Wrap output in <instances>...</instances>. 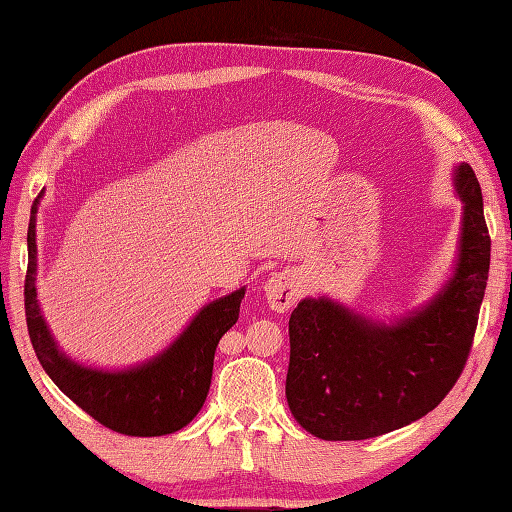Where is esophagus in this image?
I'll use <instances>...</instances> for the list:
<instances>
[{
    "mask_svg": "<svg viewBox=\"0 0 512 512\" xmlns=\"http://www.w3.org/2000/svg\"><path fill=\"white\" fill-rule=\"evenodd\" d=\"M299 297L297 277L292 273H275L266 284V299L268 306L275 312H284L292 308V303Z\"/></svg>",
    "mask_w": 512,
    "mask_h": 512,
    "instance_id": "obj_1",
    "label": "esophagus"
}]
</instances>
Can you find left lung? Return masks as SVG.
<instances>
[{
	"mask_svg": "<svg viewBox=\"0 0 512 512\" xmlns=\"http://www.w3.org/2000/svg\"><path fill=\"white\" fill-rule=\"evenodd\" d=\"M464 202L460 262L431 306L391 328L303 299L288 321L286 398L303 429L323 440H367L436 409L469 361L491 266L482 189L458 167Z\"/></svg>",
	"mask_w": 512,
	"mask_h": 512,
	"instance_id": "1",
	"label": "left lung"
}]
</instances>
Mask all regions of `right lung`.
Here are the masks:
<instances>
[{
  "label": "right lung",
  "instance_id": "obj_1",
  "mask_svg": "<svg viewBox=\"0 0 512 512\" xmlns=\"http://www.w3.org/2000/svg\"><path fill=\"white\" fill-rule=\"evenodd\" d=\"M37 200L32 204L28 224L24 306L30 343L35 347L41 367L46 369L52 383L85 413L123 436L151 438L187 427L198 416L209 394L215 347L239 317L244 288L209 303L167 352L143 367L110 374L74 365L57 350L37 306Z\"/></svg>",
  "mask_w": 512,
  "mask_h": 512
}]
</instances>
